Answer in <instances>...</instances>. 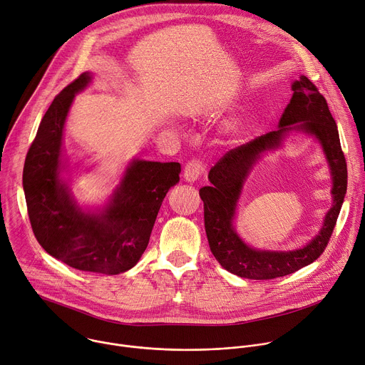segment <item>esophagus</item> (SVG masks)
Masks as SVG:
<instances>
[{
	"label": "esophagus",
	"mask_w": 365,
	"mask_h": 365,
	"mask_svg": "<svg viewBox=\"0 0 365 365\" xmlns=\"http://www.w3.org/2000/svg\"><path fill=\"white\" fill-rule=\"evenodd\" d=\"M204 170H205V165L201 161L192 160V161L187 163V165L184 168V180L188 182H194L202 175Z\"/></svg>",
	"instance_id": "esophagus-1"
}]
</instances>
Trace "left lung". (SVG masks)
Here are the masks:
<instances>
[{
    "instance_id": "left-lung-1",
    "label": "left lung",
    "mask_w": 365,
    "mask_h": 365,
    "mask_svg": "<svg viewBox=\"0 0 365 365\" xmlns=\"http://www.w3.org/2000/svg\"><path fill=\"white\" fill-rule=\"evenodd\" d=\"M292 99L279 120V128L229 151L210 170L211 185L200 188L211 253L226 270L240 277L276 279L315 262L329 242L346 192V163L338 128L325 98L307 76H301L292 83ZM295 130L314 135L322 143L333 178V207L320 233L304 248L287 252L250 248L232 226L242 185L261 157L267 150L279 148L285 136Z\"/></svg>"
}]
</instances>
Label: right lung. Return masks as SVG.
Listing matches in <instances>:
<instances>
[{"label":"right lung","mask_w":365,"mask_h":365,"mask_svg":"<svg viewBox=\"0 0 365 365\" xmlns=\"http://www.w3.org/2000/svg\"><path fill=\"white\" fill-rule=\"evenodd\" d=\"M91 82L92 73H82L51 102L26 157L23 188L33 233L50 256L78 270L118 274L132 269L147 249L181 165L132 160L103 207L82 208L61 177L67 168L63 129L75 95Z\"/></svg>","instance_id":"right-lung-1"}]
</instances>
